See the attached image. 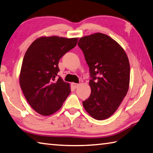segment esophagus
Here are the masks:
<instances>
[{
	"label": "esophagus",
	"mask_w": 153,
	"mask_h": 153,
	"mask_svg": "<svg viewBox=\"0 0 153 153\" xmlns=\"http://www.w3.org/2000/svg\"><path fill=\"white\" fill-rule=\"evenodd\" d=\"M71 85H72V87H73L74 88H77L79 86V84H76V83H72Z\"/></svg>",
	"instance_id": "34e87169"
}]
</instances>
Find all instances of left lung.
Masks as SVG:
<instances>
[{
    "instance_id": "8db88e82",
    "label": "left lung",
    "mask_w": 153,
    "mask_h": 153,
    "mask_svg": "<svg viewBox=\"0 0 153 153\" xmlns=\"http://www.w3.org/2000/svg\"><path fill=\"white\" fill-rule=\"evenodd\" d=\"M77 45L91 77V94L83 105L91 117L104 120L116 112L128 90V58L116 41L101 33L80 38Z\"/></svg>"
}]
</instances>
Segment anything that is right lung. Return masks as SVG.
I'll list each match as a JSON object with an SVG mask.
<instances>
[{
  "label": "right lung",
  "mask_w": 153,
  "mask_h": 153,
  "mask_svg": "<svg viewBox=\"0 0 153 153\" xmlns=\"http://www.w3.org/2000/svg\"><path fill=\"white\" fill-rule=\"evenodd\" d=\"M78 39L42 37L33 41L25 54L19 83L33 109L43 116L59 110L70 94V85L57 73L63 55L77 45Z\"/></svg>",
  "instance_id": "right-lung-1"
}]
</instances>
